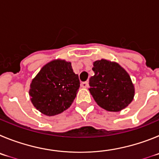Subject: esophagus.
<instances>
[{"mask_svg":"<svg viewBox=\"0 0 159 159\" xmlns=\"http://www.w3.org/2000/svg\"><path fill=\"white\" fill-rule=\"evenodd\" d=\"M81 86L82 88H87L89 86V82L88 81H84V82L81 83Z\"/></svg>","mask_w":159,"mask_h":159,"instance_id":"esophagus-1","label":"esophagus"}]
</instances>
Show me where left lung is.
<instances>
[{
  "label": "left lung",
  "instance_id": "8db88e82",
  "mask_svg": "<svg viewBox=\"0 0 159 159\" xmlns=\"http://www.w3.org/2000/svg\"><path fill=\"white\" fill-rule=\"evenodd\" d=\"M89 89L100 107L110 111L124 109L132 101L135 89L128 74L119 64L101 59L93 62Z\"/></svg>",
  "mask_w": 159,
  "mask_h": 159
}]
</instances>
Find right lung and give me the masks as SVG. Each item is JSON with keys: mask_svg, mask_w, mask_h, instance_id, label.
Masks as SVG:
<instances>
[{"mask_svg": "<svg viewBox=\"0 0 159 159\" xmlns=\"http://www.w3.org/2000/svg\"><path fill=\"white\" fill-rule=\"evenodd\" d=\"M79 87V78L70 62L54 60L44 66L32 80L29 95L37 110L52 116L70 108Z\"/></svg>", "mask_w": 159, "mask_h": 159, "instance_id": "add662e5", "label": "right lung"}]
</instances>
